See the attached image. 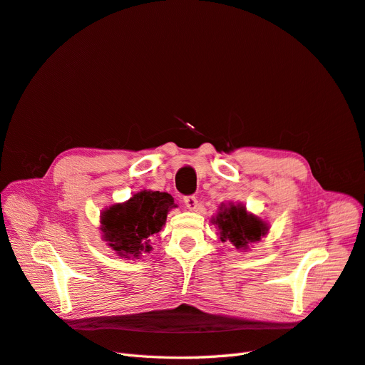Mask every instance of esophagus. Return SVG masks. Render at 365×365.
Instances as JSON below:
<instances>
[{"mask_svg": "<svg viewBox=\"0 0 365 365\" xmlns=\"http://www.w3.org/2000/svg\"><path fill=\"white\" fill-rule=\"evenodd\" d=\"M184 205H185V208H187V210L196 211V210H197V207H199L197 197H195V196H187V197H184Z\"/></svg>", "mask_w": 365, "mask_h": 365, "instance_id": "34e87169", "label": "esophagus"}]
</instances>
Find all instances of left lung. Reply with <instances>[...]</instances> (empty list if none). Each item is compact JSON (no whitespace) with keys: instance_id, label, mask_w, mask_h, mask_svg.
Wrapping results in <instances>:
<instances>
[{"instance_id":"obj_1","label":"left lung","mask_w":365,"mask_h":365,"mask_svg":"<svg viewBox=\"0 0 365 365\" xmlns=\"http://www.w3.org/2000/svg\"><path fill=\"white\" fill-rule=\"evenodd\" d=\"M217 227V235L222 242H230L238 252L250 250L249 247L268 235L269 225L253 212H249L242 203H222L218 212L211 218Z\"/></svg>"}]
</instances>
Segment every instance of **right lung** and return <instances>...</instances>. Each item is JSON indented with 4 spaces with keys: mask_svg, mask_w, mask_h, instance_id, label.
<instances>
[{
    "mask_svg": "<svg viewBox=\"0 0 365 365\" xmlns=\"http://www.w3.org/2000/svg\"><path fill=\"white\" fill-rule=\"evenodd\" d=\"M172 208H177V203L169 193L140 190L101 211V240L120 257L139 259L153 250L151 241L165 226Z\"/></svg>",
    "mask_w": 365,
    "mask_h": 365,
    "instance_id": "1",
    "label": "right lung"
}]
</instances>
